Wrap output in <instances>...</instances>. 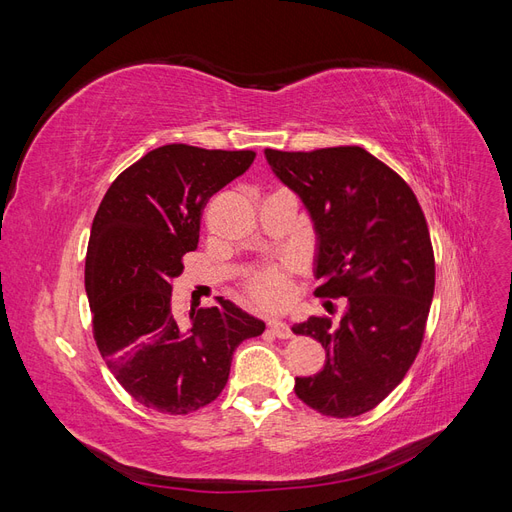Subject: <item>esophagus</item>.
Listing matches in <instances>:
<instances>
[{"mask_svg": "<svg viewBox=\"0 0 512 512\" xmlns=\"http://www.w3.org/2000/svg\"><path fill=\"white\" fill-rule=\"evenodd\" d=\"M269 329L273 331V335H275V337H280V339H286V337H290V335H292L290 324H288V322H284V320H277V318L269 320Z\"/></svg>", "mask_w": 512, "mask_h": 512, "instance_id": "obj_1", "label": "esophagus"}]
</instances>
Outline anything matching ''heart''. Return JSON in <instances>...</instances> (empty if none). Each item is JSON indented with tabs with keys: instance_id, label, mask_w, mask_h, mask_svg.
Returning a JSON list of instances; mask_svg holds the SVG:
<instances>
[{
	"instance_id": "1",
	"label": "heart",
	"mask_w": 512,
	"mask_h": 512,
	"mask_svg": "<svg viewBox=\"0 0 512 512\" xmlns=\"http://www.w3.org/2000/svg\"><path fill=\"white\" fill-rule=\"evenodd\" d=\"M250 290L256 297V301L265 303V305H280L286 299V280L280 271H260L252 284Z\"/></svg>"
}]
</instances>
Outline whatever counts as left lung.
<instances>
[{
    "instance_id": "left-lung-1",
    "label": "left lung",
    "mask_w": 512,
    "mask_h": 512,
    "mask_svg": "<svg viewBox=\"0 0 512 512\" xmlns=\"http://www.w3.org/2000/svg\"><path fill=\"white\" fill-rule=\"evenodd\" d=\"M265 158L312 220L316 294L348 299L339 322L292 324L327 352L318 374L294 378V393L327 416L365 414L404 380L423 342L436 284L425 215L408 183L363 147L265 149Z\"/></svg>"
}]
</instances>
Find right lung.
<instances>
[{
    "mask_svg": "<svg viewBox=\"0 0 512 512\" xmlns=\"http://www.w3.org/2000/svg\"><path fill=\"white\" fill-rule=\"evenodd\" d=\"M254 158V151L164 145L123 170L98 207L85 260L96 344L145 408L190 414L211 404L226 386L232 352L265 331V322L224 297L190 316L173 307V280L198 245L200 211Z\"/></svg>",
    "mask_w": 512,
    "mask_h": 512,
    "instance_id": "right-lung-1",
    "label": "right lung"
}]
</instances>
